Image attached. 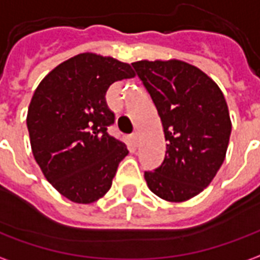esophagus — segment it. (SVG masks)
<instances>
[{
	"mask_svg": "<svg viewBox=\"0 0 260 260\" xmlns=\"http://www.w3.org/2000/svg\"><path fill=\"white\" fill-rule=\"evenodd\" d=\"M139 138H141V136H139V132H134V134H132V141L135 143V146L139 145Z\"/></svg>",
	"mask_w": 260,
	"mask_h": 260,
	"instance_id": "1",
	"label": "esophagus"
}]
</instances>
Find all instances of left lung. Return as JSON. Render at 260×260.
Instances as JSON below:
<instances>
[{"mask_svg": "<svg viewBox=\"0 0 260 260\" xmlns=\"http://www.w3.org/2000/svg\"><path fill=\"white\" fill-rule=\"evenodd\" d=\"M132 67L167 141L161 166L145 171L147 186L164 201H188L212 182L225 158L231 119L224 94L205 72L180 59H143Z\"/></svg>", "mask_w": 260, "mask_h": 260, "instance_id": "1", "label": "left lung"}]
</instances>
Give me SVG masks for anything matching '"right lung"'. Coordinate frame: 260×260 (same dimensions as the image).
Wrapping results in <instances>:
<instances>
[{
    "instance_id": "1",
    "label": "right lung",
    "mask_w": 260,
    "mask_h": 260,
    "mask_svg": "<svg viewBox=\"0 0 260 260\" xmlns=\"http://www.w3.org/2000/svg\"><path fill=\"white\" fill-rule=\"evenodd\" d=\"M129 64L93 53L67 59L40 82L27 110L31 152L47 181L75 203L99 201L111 188L124 142L108 135L114 113L106 93L134 78Z\"/></svg>"
}]
</instances>
